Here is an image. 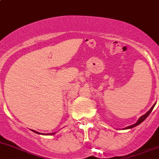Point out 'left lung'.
I'll return each mask as SVG.
<instances>
[{
  "label": "left lung",
  "mask_w": 159,
  "mask_h": 159,
  "mask_svg": "<svg viewBox=\"0 0 159 159\" xmlns=\"http://www.w3.org/2000/svg\"><path fill=\"white\" fill-rule=\"evenodd\" d=\"M155 104H156V103H155V104H154V105H153V106H152V108H151V109H149V110H148V112H146V113H145V115H143V116H141V117L139 118V120H138V121H137V122H135V124H133V125H129V126H127V127H125V129H132V128H134V127L137 126V125H139V124H140V123H142V122H143V121H144V120H145V119H146V118H147V117H148V115H149V114H150V113H151V112H152V111L153 108H154V107H155Z\"/></svg>",
  "instance_id": "obj_1"
}]
</instances>
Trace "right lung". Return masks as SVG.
<instances>
[{
	"instance_id": "1",
	"label": "right lung",
	"mask_w": 159,
	"mask_h": 159,
	"mask_svg": "<svg viewBox=\"0 0 159 159\" xmlns=\"http://www.w3.org/2000/svg\"><path fill=\"white\" fill-rule=\"evenodd\" d=\"M33 132H35V133H37V134H41V135H54L55 134V132H53V133H47V134H45V133H40V132H37V131H35V130H32Z\"/></svg>"
}]
</instances>
